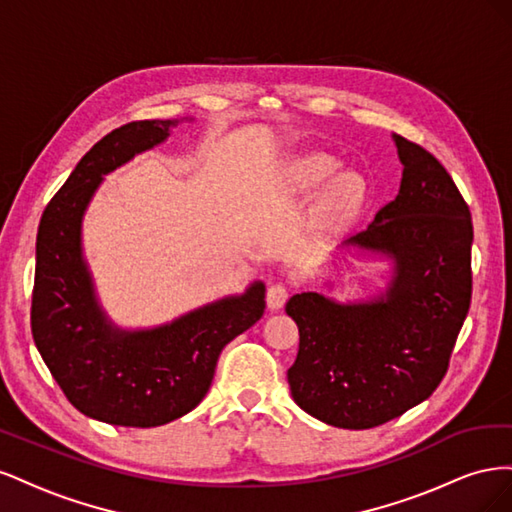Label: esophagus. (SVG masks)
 <instances>
[{
  "mask_svg": "<svg viewBox=\"0 0 512 512\" xmlns=\"http://www.w3.org/2000/svg\"><path fill=\"white\" fill-rule=\"evenodd\" d=\"M286 299H288L286 286H282V284L269 286V290H267V307L271 309V312H277V309H282L286 305Z\"/></svg>",
  "mask_w": 512,
  "mask_h": 512,
  "instance_id": "obj_1",
  "label": "esophagus"
}]
</instances>
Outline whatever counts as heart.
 Returning <instances> with one entry per match:
<instances>
[{"mask_svg":"<svg viewBox=\"0 0 512 512\" xmlns=\"http://www.w3.org/2000/svg\"><path fill=\"white\" fill-rule=\"evenodd\" d=\"M324 151H303L284 166V181L290 194L307 196L318 190L314 218L320 228H333L346 222L365 203V179Z\"/></svg>","mask_w":512,"mask_h":512,"instance_id":"obj_1","label":"heart"}]
</instances>
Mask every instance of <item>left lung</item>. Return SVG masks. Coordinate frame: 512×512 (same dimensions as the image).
Returning <instances> with one entry per match:
<instances>
[{
    "mask_svg": "<svg viewBox=\"0 0 512 512\" xmlns=\"http://www.w3.org/2000/svg\"><path fill=\"white\" fill-rule=\"evenodd\" d=\"M399 194L344 241L350 258L389 262L384 286L363 299L292 294L299 327L288 369L297 406L342 429H369L425 401L446 374L472 299V218L446 168L393 134ZM339 282L322 280L333 292Z\"/></svg>",
    "mask_w": 512,
    "mask_h": 512,
    "instance_id": "left-lung-1",
    "label": "left lung"
}]
</instances>
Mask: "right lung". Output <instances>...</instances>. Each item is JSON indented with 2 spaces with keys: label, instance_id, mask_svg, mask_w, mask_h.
Instances as JSON below:
<instances>
[{
  "label": "right lung",
  "instance_id": "obj_1",
  "mask_svg": "<svg viewBox=\"0 0 512 512\" xmlns=\"http://www.w3.org/2000/svg\"><path fill=\"white\" fill-rule=\"evenodd\" d=\"M185 119L134 121L106 134L44 209L36 239L32 333L70 404L119 427H158L207 395L220 352L265 312V284L226 294L156 327L108 316L83 252V220L104 177L166 143Z\"/></svg>",
  "mask_w": 512,
  "mask_h": 512
}]
</instances>
